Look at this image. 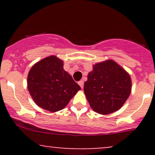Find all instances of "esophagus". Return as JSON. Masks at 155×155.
Masks as SVG:
<instances>
[{
  "label": "esophagus",
  "mask_w": 155,
  "mask_h": 155,
  "mask_svg": "<svg viewBox=\"0 0 155 155\" xmlns=\"http://www.w3.org/2000/svg\"><path fill=\"white\" fill-rule=\"evenodd\" d=\"M78 84H79V85L80 87H81V88L82 89L84 87V81H82V80H81V81H79V82H78Z\"/></svg>",
  "instance_id": "34e87169"
}]
</instances>
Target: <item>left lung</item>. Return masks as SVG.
<instances>
[{
    "label": "left lung",
    "mask_w": 155,
    "mask_h": 155,
    "mask_svg": "<svg viewBox=\"0 0 155 155\" xmlns=\"http://www.w3.org/2000/svg\"><path fill=\"white\" fill-rule=\"evenodd\" d=\"M130 76L113 60L93 65L84 91L92 109L101 114L117 111L123 106L131 92Z\"/></svg>",
    "instance_id": "obj_1"
}]
</instances>
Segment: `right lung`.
<instances>
[{
    "label": "right lung",
    "mask_w": 155,
    "mask_h": 155,
    "mask_svg": "<svg viewBox=\"0 0 155 155\" xmlns=\"http://www.w3.org/2000/svg\"><path fill=\"white\" fill-rule=\"evenodd\" d=\"M28 88L35 104L51 112L65 108L81 90L63 69V60L56 56L44 58L31 68L28 76Z\"/></svg>",
    "instance_id": "obj_1"
}]
</instances>
